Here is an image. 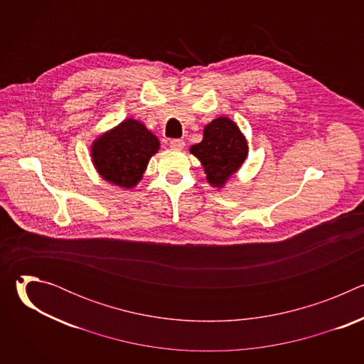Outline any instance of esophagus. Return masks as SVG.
I'll use <instances>...</instances> for the list:
<instances>
[{"label": "esophagus", "instance_id": "esophagus-1", "mask_svg": "<svg viewBox=\"0 0 364 364\" xmlns=\"http://www.w3.org/2000/svg\"><path fill=\"white\" fill-rule=\"evenodd\" d=\"M184 145L186 144L183 139H171L170 141V148H173V149H183Z\"/></svg>", "mask_w": 364, "mask_h": 364}]
</instances>
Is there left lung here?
<instances>
[{
  "label": "left lung",
  "mask_w": 364,
  "mask_h": 364,
  "mask_svg": "<svg viewBox=\"0 0 364 364\" xmlns=\"http://www.w3.org/2000/svg\"><path fill=\"white\" fill-rule=\"evenodd\" d=\"M190 152L201 163L207 183L220 190L245 163L247 142L235 121L219 117L204 127L201 142Z\"/></svg>",
  "instance_id": "1"
}]
</instances>
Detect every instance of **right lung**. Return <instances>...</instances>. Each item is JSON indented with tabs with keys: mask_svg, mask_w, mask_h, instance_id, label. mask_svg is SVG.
<instances>
[{
	"mask_svg": "<svg viewBox=\"0 0 364 364\" xmlns=\"http://www.w3.org/2000/svg\"><path fill=\"white\" fill-rule=\"evenodd\" d=\"M160 139L141 121L127 118L100 134L90 145V157L97 174L112 186L131 190L144 177Z\"/></svg>",
	"mask_w": 364,
	"mask_h": 364,
	"instance_id": "right-lung-1",
	"label": "right lung"
}]
</instances>
